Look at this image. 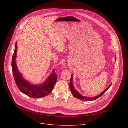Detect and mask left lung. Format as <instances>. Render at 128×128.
Segmentation results:
<instances>
[{"instance_id": "left-lung-1", "label": "left lung", "mask_w": 128, "mask_h": 128, "mask_svg": "<svg viewBox=\"0 0 128 128\" xmlns=\"http://www.w3.org/2000/svg\"><path fill=\"white\" fill-rule=\"evenodd\" d=\"M115 59H116V57H115ZM72 78H73V75L71 74V78H70V83H69V87H70V89L71 90V92L73 96H74V97L82 100H84V101H91V100H96L97 99H98V98H99L100 97H101L102 95H103L106 91L112 85V84H109V86L103 91L102 93H101L100 94H99L98 96H96L95 97H84L82 95H81L78 91L76 90V88H74V84H73V82H72Z\"/></svg>"}]
</instances>
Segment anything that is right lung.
I'll list each match as a JSON object with an SVG mask.
<instances>
[{
  "instance_id": "1",
  "label": "right lung",
  "mask_w": 128,
  "mask_h": 128,
  "mask_svg": "<svg viewBox=\"0 0 128 128\" xmlns=\"http://www.w3.org/2000/svg\"><path fill=\"white\" fill-rule=\"evenodd\" d=\"M16 42L15 44L14 52L12 57V74L16 85L21 92L33 98H40L45 97L50 94L57 82V74L53 70L52 73L46 80L42 84L39 86L33 85L25 80L18 70L16 57L17 48Z\"/></svg>"
}]
</instances>
